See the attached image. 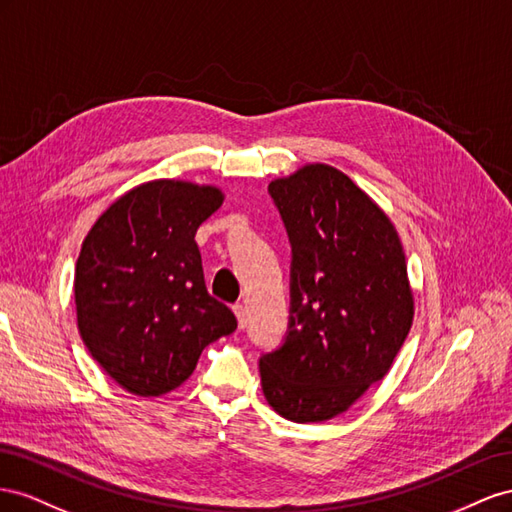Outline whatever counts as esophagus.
<instances>
[{
	"instance_id": "obj_1",
	"label": "esophagus",
	"mask_w": 512,
	"mask_h": 512,
	"mask_svg": "<svg viewBox=\"0 0 512 512\" xmlns=\"http://www.w3.org/2000/svg\"><path fill=\"white\" fill-rule=\"evenodd\" d=\"M233 313H236V317H238V326L240 328H244L246 326V309H244V304H233Z\"/></svg>"
}]
</instances>
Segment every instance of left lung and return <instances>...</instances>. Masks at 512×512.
<instances>
[{
	"instance_id": "obj_1",
	"label": "left lung",
	"mask_w": 512,
	"mask_h": 512,
	"mask_svg": "<svg viewBox=\"0 0 512 512\" xmlns=\"http://www.w3.org/2000/svg\"><path fill=\"white\" fill-rule=\"evenodd\" d=\"M268 193L291 270L287 334L259 358L261 388L287 420H330L388 373L412 328L405 253L388 216L339 169L306 165Z\"/></svg>"
}]
</instances>
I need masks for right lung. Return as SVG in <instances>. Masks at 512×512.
<instances>
[{
  "label": "right lung",
  "mask_w": 512,
  "mask_h": 512,
  "mask_svg": "<svg viewBox=\"0 0 512 512\" xmlns=\"http://www.w3.org/2000/svg\"><path fill=\"white\" fill-rule=\"evenodd\" d=\"M223 203L214 186L154 180L120 197L81 246L77 321L115 382L160 397L186 382L203 347L238 328L203 281L199 225Z\"/></svg>",
  "instance_id": "1"
}]
</instances>
